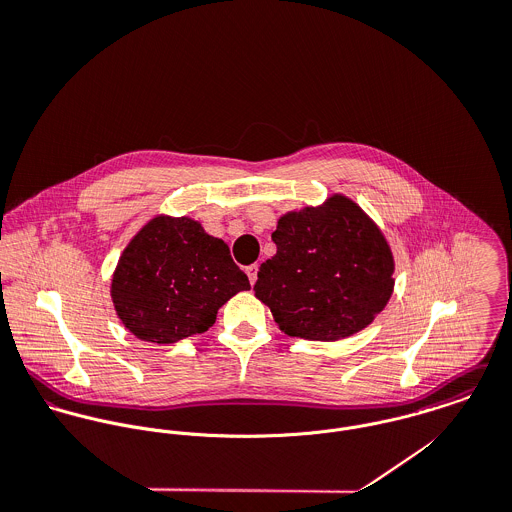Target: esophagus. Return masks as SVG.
<instances>
[{
    "label": "esophagus",
    "instance_id": "1",
    "mask_svg": "<svg viewBox=\"0 0 512 512\" xmlns=\"http://www.w3.org/2000/svg\"><path fill=\"white\" fill-rule=\"evenodd\" d=\"M246 274H248V280H250V284L254 286V284H256V280H258V264H252V266H248V268H246Z\"/></svg>",
    "mask_w": 512,
    "mask_h": 512
}]
</instances>
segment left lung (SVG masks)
<instances>
[{"mask_svg":"<svg viewBox=\"0 0 512 512\" xmlns=\"http://www.w3.org/2000/svg\"><path fill=\"white\" fill-rule=\"evenodd\" d=\"M272 240L278 252L260 266L254 292L286 335L339 341L386 307L394 290L390 246L349 197L286 213Z\"/></svg>","mask_w":512,"mask_h":512,"instance_id":"8db88e82","label":"left lung"}]
</instances>
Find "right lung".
Returning a JSON list of instances; mask_svg holds the SVG:
<instances>
[{
	"label": "right lung",
	"instance_id": "add662e5",
	"mask_svg": "<svg viewBox=\"0 0 512 512\" xmlns=\"http://www.w3.org/2000/svg\"><path fill=\"white\" fill-rule=\"evenodd\" d=\"M250 290L228 246L197 220L159 215L124 248L110 295L124 327L157 345L213 327L220 307Z\"/></svg>",
	"mask_w": 512,
	"mask_h": 512
}]
</instances>
